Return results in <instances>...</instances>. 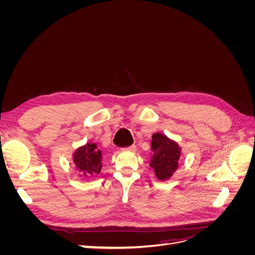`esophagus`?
Returning a JSON list of instances; mask_svg holds the SVG:
<instances>
[{
	"label": "esophagus",
	"mask_w": 255,
	"mask_h": 255,
	"mask_svg": "<svg viewBox=\"0 0 255 255\" xmlns=\"http://www.w3.org/2000/svg\"><path fill=\"white\" fill-rule=\"evenodd\" d=\"M136 148H137V146H136L135 144H132V145L128 146V148H126V150H128V151H135V150H136Z\"/></svg>",
	"instance_id": "34e87169"
}]
</instances>
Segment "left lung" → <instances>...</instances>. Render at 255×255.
I'll return each instance as SVG.
<instances>
[{
    "instance_id": "left-lung-1",
    "label": "left lung",
    "mask_w": 255,
    "mask_h": 255,
    "mask_svg": "<svg viewBox=\"0 0 255 255\" xmlns=\"http://www.w3.org/2000/svg\"><path fill=\"white\" fill-rule=\"evenodd\" d=\"M151 149L154 154L150 167L154 170L157 179L161 181L169 179L179 166L181 156L179 144L163 134L155 133L152 136Z\"/></svg>"
}]
</instances>
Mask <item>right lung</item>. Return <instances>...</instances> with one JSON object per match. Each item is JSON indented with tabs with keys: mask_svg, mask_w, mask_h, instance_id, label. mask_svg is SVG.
I'll return each mask as SVG.
<instances>
[{
	"mask_svg": "<svg viewBox=\"0 0 255 255\" xmlns=\"http://www.w3.org/2000/svg\"><path fill=\"white\" fill-rule=\"evenodd\" d=\"M73 160L84 176L89 177L101 172L102 153L96 143H87L79 148L73 154Z\"/></svg>",
	"mask_w": 255,
	"mask_h": 255,
	"instance_id": "obj_1",
	"label": "right lung"
}]
</instances>
